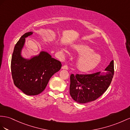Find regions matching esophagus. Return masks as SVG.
Segmentation results:
<instances>
[{
	"instance_id": "obj_1",
	"label": "esophagus",
	"mask_w": 130,
	"mask_h": 130,
	"mask_svg": "<svg viewBox=\"0 0 130 130\" xmlns=\"http://www.w3.org/2000/svg\"><path fill=\"white\" fill-rule=\"evenodd\" d=\"M61 69H63V70H68V67L67 65H64L63 66H62Z\"/></svg>"
}]
</instances>
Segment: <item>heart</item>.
I'll return each instance as SVG.
<instances>
[{
    "mask_svg": "<svg viewBox=\"0 0 130 130\" xmlns=\"http://www.w3.org/2000/svg\"><path fill=\"white\" fill-rule=\"evenodd\" d=\"M60 49L63 54L67 53L66 49L62 46H61ZM73 49L79 56L76 62V67L81 72H87L93 70L102 61L101 54L94 52V49L87 45L76 44L73 46Z\"/></svg>",
    "mask_w": 130,
    "mask_h": 130,
    "instance_id": "1",
    "label": "heart"
}]
</instances>
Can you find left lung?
<instances>
[{"label":"left lung","instance_id":"left-lung-1","mask_svg":"<svg viewBox=\"0 0 130 130\" xmlns=\"http://www.w3.org/2000/svg\"><path fill=\"white\" fill-rule=\"evenodd\" d=\"M92 74L70 76V94L75 101L81 104L95 101L107 90L114 76V61L104 70Z\"/></svg>","mask_w":130,"mask_h":130}]
</instances>
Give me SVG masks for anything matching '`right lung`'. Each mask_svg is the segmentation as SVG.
Masks as SVG:
<instances>
[{"label": "right lung", "mask_w": 130, "mask_h": 130, "mask_svg": "<svg viewBox=\"0 0 130 130\" xmlns=\"http://www.w3.org/2000/svg\"><path fill=\"white\" fill-rule=\"evenodd\" d=\"M33 32L26 33L16 43L11 61L12 77L15 85L26 95H35L44 90L52 76L61 69V64L47 52L42 51L30 58L22 55L26 38Z\"/></svg>", "instance_id": "right-lung-1"}]
</instances>
